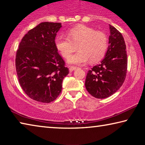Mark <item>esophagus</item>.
<instances>
[{
  "instance_id": "1",
  "label": "esophagus",
  "mask_w": 145,
  "mask_h": 145,
  "mask_svg": "<svg viewBox=\"0 0 145 145\" xmlns=\"http://www.w3.org/2000/svg\"><path fill=\"white\" fill-rule=\"evenodd\" d=\"M76 68H77V67H69V70L70 72H72V71L75 70Z\"/></svg>"
}]
</instances>
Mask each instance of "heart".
<instances>
[{
    "label": "heart",
    "instance_id": "obj_1",
    "mask_svg": "<svg viewBox=\"0 0 145 145\" xmlns=\"http://www.w3.org/2000/svg\"><path fill=\"white\" fill-rule=\"evenodd\" d=\"M67 37L63 34L56 36V48L64 57H68L75 50L78 51L68 58L70 65H79L86 63L97 62L104 57L106 53L108 41L104 32L95 31L85 25H78L67 31Z\"/></svg>",
    "mask_w": 145,
    "mask_h": 145
}]
</instances>
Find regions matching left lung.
I'll return each mask as SVG.
<instances>
[{
	"mask_svg": "<svg viewBox=\"0 0 145 145\" xmlns=\"http://www.w3.org/2000/svg\"><path fill=\"white\" fill-rule=\"evenodd\" d=\"M109 46L105 57L88 71L85 86L97 99H105L121 86L126 77L127 56L126 45L121 33L109 25Z\"/></svg>",
	"mask_w": 145,
	"mask_h": 145,
	"instance_id": "8db88e82",
	"label": "left lung"
}]
</instances>
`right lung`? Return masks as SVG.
Segmentation results:
<instances>
[{"mask_svg":"<svg viewBox=\"0 0 145 145\" xmlns=\"http://www.w3.org/2000/svg\"><path fill=\"white\" fill-rule=\"evenodd\" d=\"M61 23L42 22L27 33L16 51V70L20 85L31 99L50 103L62 91L69 70L59 54L54 40Z\"/></svg>","mask_w":145,"mask_h":145,"instance_id":"right-lung-1","label":"right lung"}]
</instances>
